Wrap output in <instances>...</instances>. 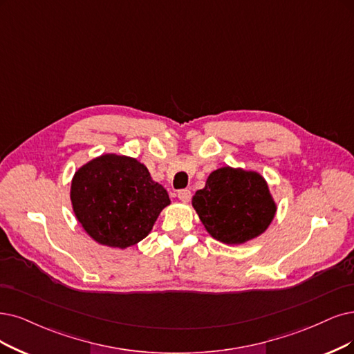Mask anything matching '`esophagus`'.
Returning a JSON list of instances; mask_svg holds the SVG:
<instances>
[{"instance_id":"obj_1","label":"esophagus","mask_w":354,"mask_h":354,"mask_svg":"<svg viewBox=\"0 0 354 354\" xmlns=\"http://www.w3.org/2000/svg\"><path fill=\"white\" fill-rule=\"evenodd\" d=\"M178 198L182 203H188L191 200V191L189 189H182L178 192Z\"/></svg>"}]
</instances>
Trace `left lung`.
<instances>
[{
  "label": "left lung",
  "instance_id": "1",
  "mask_svg": "<svg viewBox=\"0 0 354 354\" xmlns=\"http://www.w3.org/2000/svg\"><path fill=\"white\" fill-rule=\"evenodd\" d=\"M192 207L210 236L242 245L263 234L276 217L277 204L257 170L223 166L208 175L192 197Z\"/></svg>",
  "mask_w": 354,
  "mask_h": 354
}]
</instances>
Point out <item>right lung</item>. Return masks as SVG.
Returning a JSON list of instances; mask_svg holds the SVG:
<instances>
[{
    "label": "right lung",
    "mask_w": 354,
    "mask_h": 354,
    "mask_svg": "<svg viewBox=\"0 0 354 354\" xmlns=\"http://www.w3.org/2000/svg\"><path fill=\"white\" fill-rule=\"evenodd\" d=\"M70 198L78 223L99 245L127 250L151 232L167 191L134 157L104 153L75 170Z\"/></svg>",
    "instance_id": "right-lung-1"
}]
</instances>
